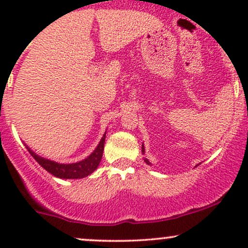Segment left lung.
Here are the masks:
<instances>
[{
    "instance_id": "left-lung-1",
    "label": "left lung",
    "mask_w": 248,
    "mask_h": 248,
    "mask_svg": "<svg viewBox=\"0 0 248 248\" xmlns=\"http://www.w3.org/2000/svg\"><path fill=\"white\" fill-rule=\"evenodd\" d=\"M142 153H144V149H143V147H142ZM144 161H146V162H147V163H148V164H149V162H148V160H144Z\"/></svg>"
}]
</instances>
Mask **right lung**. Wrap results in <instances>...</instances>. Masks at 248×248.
Masks as SVG:
<instances>
[{"mask_svg":"<svg viewBox=\"0 0 248 248\" xmlns=\"http://www.w3.org/2000/svg\"><path fill=\"white\" fill-rule=\"evenodd\" d=\"M105 138H106V134L102 136L100 143L98 144V147L95 148V150L88 156L87 158L82 160L80 162H77V163L72 164H61L57 163V162L45 160V158L41 157V156L36 155L32 150H29V153L32 155V157L38 162L41 166L44 168L46 171H49L51 175L56 176L59 178H84L86 176L91 175L94 170L98 168L99 163H100L102 158V153H104V146H105Z\"/></svg>","mask_w":248,"mask_h":248,"instance_id":"add662e5","label":"right lung"}]
</instances>
